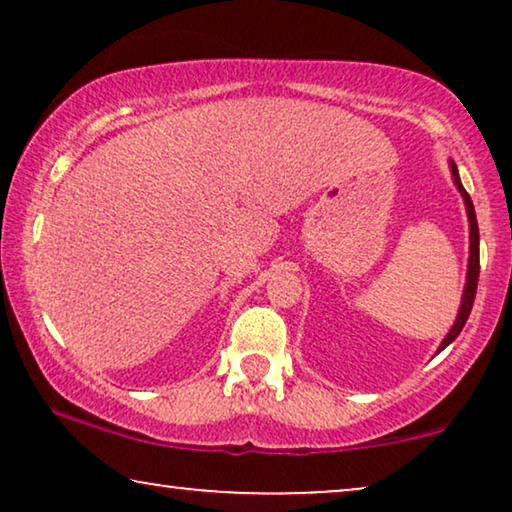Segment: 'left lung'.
<instances>
[{"instance_id":"8db88e82","label":"left lung","mask_w":512,"mask_h":512,"mask_svg":"<svg viewBox=\"0 0 512 512\" xmlns=\"http://www.w3.org/2000/svg\"><path fill=\"white\" fill-rule=\"evenodd\" d=\"M452 177H454V184H457V188L461 191V195H464V202H466L468 226H471V258H468L466 289H464V298H461V307H459L457 321H454V326L450 328V333H447V338L443 340V345H440V349H445L447 345H450V342L461 333V328H464L468 314H471V310H473V300H475V291H478V275H480V233H478V219H475V209H473L471 195H468L466 188L461 186L457 165H454V163H452ZM440 349H438V352H440Z\"/></svg>"}]
</instances>
